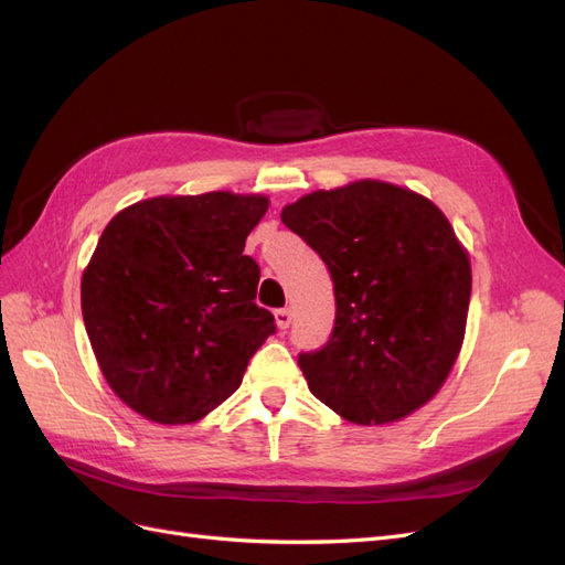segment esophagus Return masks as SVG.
<instances>
[{
    "mask_svg": "<svg viewBox=\"0 0 565 565\" xmlns=\"http://www.w3.org/2000/svg\"><path fill=\"white\" fill-rule=\"evenodd\" d=\"M276 324H278L280 330H287L289 324H292V311H289V309H278L276 311Z\"/></svg>",
    "mask_w": 565,
    "mask_h": 565,
    "instance_id": "esophagus-1",
    "label": "esophagus"
}]
</instances>
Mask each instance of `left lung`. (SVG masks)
<instances>
[{"mask_svg":"<svg viewBox=\"0 0 565 565\" xmlns=\"http://www.w3.org/2000/svg\"><path fill=\"white\" fill-rule=\"evenodd\" d=\"M334 282V328L299 353L313 396L353 424H388L429 403L465 339L471 266L431 200L384 181L316 191L280 214Z\"/></svg>","mask_w":565,"mask_h":565,"instance_id":"left-lung-1","label":"left lung"}]
</instances>
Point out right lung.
<instances>
[{
    "label": "right lung",
    "instance_id": "obj_1",
    "mask_svg": "<svg viewBox=\"0 0 565 565\" xmlns=\"http://www.w3.org/2000/svg\"><path fill=\"white\" fill-rule=\"evenodd\" d=\"M268 210L226 191L150 198L113 216L82 276V316L100 372L131 409L191 424L243 384L276 332L243 254Z\"/></svg>",
    "mask_w": 565,
    "mask_h": 565
}]
</instances>
